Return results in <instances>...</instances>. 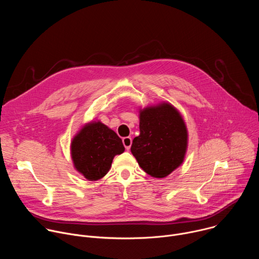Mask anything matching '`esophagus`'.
Listing matches in <instances>:
<instances>
[{"label":"esophagus","mask_w":259,"mask_h":259,"mask_svg":"<svg viewBox=\"0 0 259 259\" xmlns=\"http://www.w3.org/2000/svg\"><path fill=\"white\" fill-rule=\"evenodd\" d=\"M122 141H123V144L125 146V149L127 151H129L130 147H131V144H132V138L131 137H124L122 139Z\"/></svg>","instance_id":"34e87169"}]
</instances>
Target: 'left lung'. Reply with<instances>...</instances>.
Segmentation results:
<instances>
[{
  "label": "left lung",
  "instance_id": "left-lung-1",
  "mask_svg": "<svg viewBox=\"0 0 259 259\" xmlns=\"http://www.w3.org/2000/svg\"><path fill=\"white\" fill-rule=\"evenodd\" d=\"M139 118L140 134L133 139L131 153L144 172L164 178L183 162L188 145L186 124L169 103L147 107Z\"/></svg>",
  "mask_w": 259,
  "mask_h": 259
}]
</instances>
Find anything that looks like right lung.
Segmentation results:
<instances>
[{"label": "right lung", "mask_w": 259, "mask_h": 259, "mask_svg": "<svg viewBox=\"0 0 259 259\" xmlns=\"http://www.w3.org/2000/svg\"><path fill=\"white\" fill-rule=\"evenodd\" d=\"M124 151L122 139L100 122L86 125L71 142L75 168L91 181L102 178L112 166L114 157Z\"/></svg>", "instance_id": "right-lung-1"}]
</instances>
